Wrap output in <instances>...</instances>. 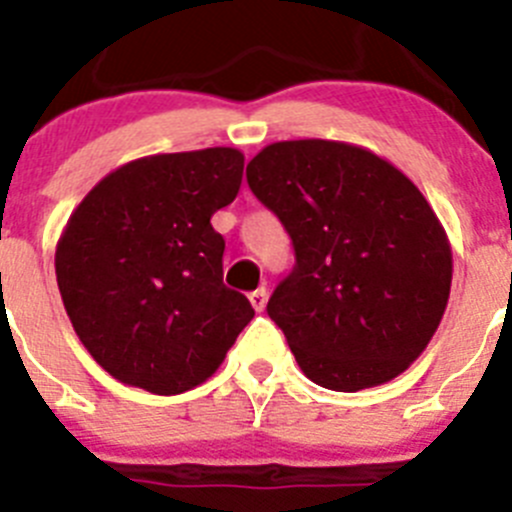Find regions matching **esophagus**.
Masks as SVG:
<instances>
[{
    "instance_id": "1",
    "label": "esophagus",
    "mask_w": 512,
    "mask_h": 512,
    "mask_svg": "<svg viewBox=\"0 0 512 512\" xmlns=\"http://www.w3.org/2000/svg\"><path fill=\"white\" fill-rule=\"evenodd\" d=\"M250 303H252V308H255L257 313H260V311H265V303H267V290H265V288H257V290H252V293H250Z\"/></svg>"
}]
</instances>
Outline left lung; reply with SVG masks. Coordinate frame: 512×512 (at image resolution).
I'll list each match as a JSON object with an SVG mask.
<instances>
[{
	"label": "left lung",
	"instance_id": "1",
	"mask_svg": "<svg viewBox=\"0 0 512 512\" xmlns=\"http://www.w3.org/2000/svg\"><path fill=\"white\" fill-rule=\"evenodd\" d=\"M247 183L293 239L267 316L303 375L357 393L408 370L451 288L449 239L411 178L349 142L285 140L250 160Z\"/></svg>",
	"mask_w": 512,
	"mask_h": 512
}]
</instances>
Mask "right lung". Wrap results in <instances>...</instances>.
Listing matches in <instances>:
<instances>
[{
	"label": "right lung",
	"instance_id": "obj_1",
	"mask_svg": "<svg viewBox=\"0 0 512 512\" xmlns=\"http://www.w3.org/2000/svg\"><path fill=\"white\" fill-rule=\"evenodd\" d=\"M234 147L147 155L101 178L55 247V278L78 339L114 380L178 395L209 380L255 316L224 285L211 216L234 201Z\"/></svg>",
	"mask_w": 512,
	"mask_h": 512
}]
</instances>
